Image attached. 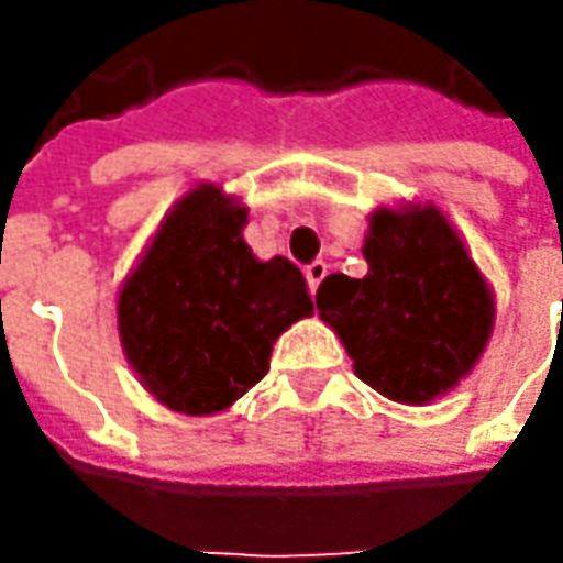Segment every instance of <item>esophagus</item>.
Here are the masks:
<instances>
[{"label": "esophagus", "instance_id": "34e87169", "mask_svg": "<svg viewBox=\"0 0 563 563\" xmlns=\"http://www.w3.org/2000/svg\"><path fill=\"white\" fill-rule=\"evenodd\" d=\"M303 275H307V285H310V291H319V285H322V278L329 275V263H322V260H313L307 269H303Z\"/></svg>", "mask_w": 563, "mask_h": 563}]
</instances>
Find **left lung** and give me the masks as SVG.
Returning a JSON list of instances; mask_svg holds the SVG:
<instances>
[{
  "label": "left lung",
  "instance_id": "obj_1",
  "mask_svg": "<svg viewBox=\"0 0 563 563\" xmlns=\"http://www.w3.org/2000/svg\"><path fill=\"white\" fill-rule=\"evenodd\" d=\"M363 278L329 275L316 307L378 395L426 404L457 385L492 335V294L439 209H378Z\"/></svg>",
  "mask_w": 563,
  "mask_h": 563
}]
</instances>
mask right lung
<instances>
[{"instance_id":"right-lung-1","label":"right lung","mask_w":563,"mask_h":563,"mask_svg":"<svg viewBox=\"0 0 563 563\" xmlns=\"http://www.w3.org/2000/svg\"><path fill=\"white\" fill-rule=\"evenodd\" d=\"M247 209L212 185L172 209L119 297L124 354L178 413H216L269 373L275 338L313 313L285 256L260 263L241 238Z\"/></svg>"}]
</instances>
